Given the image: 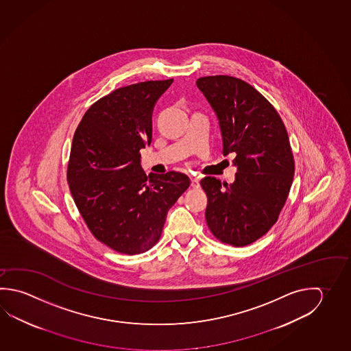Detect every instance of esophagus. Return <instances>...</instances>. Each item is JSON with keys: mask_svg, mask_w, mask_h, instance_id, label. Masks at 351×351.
Wrapping results in <instances>:
<instances>
[{"mask_svg": "<svg viewBox=\"0 0 351 351\" xmlns=\"http://www.w3.org/2000/svg\"><path fill=\"white\" fill-rule=\"evenodd\" d=\"M191 185L193 188H199V179L197 177H191Z\"/></svg>", "mask_w": 351, "mask_h": 351, "instance_id": "1", "label": "esophagus"}]
</instances>
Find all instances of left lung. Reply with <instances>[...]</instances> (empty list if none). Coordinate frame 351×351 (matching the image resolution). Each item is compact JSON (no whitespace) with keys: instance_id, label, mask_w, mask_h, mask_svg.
<instances>
[{"instance_id":"left-lung-1","label":"left lung","mask_w":351,"mask_h":351,"mask_svg":"<svg viewBox=\"0 0 351 351\" xmlns=\"http://www.w3.org/2000/svg\"><path fill=\"white\" fill-rule=\"evenodd\" d=\"M197 86L215 111L223 156L234 153L235 182L200 180L213 235L236 247L255 243L274 226L293 182L287 130L276 108L250 84L229 75L199 77Z\"/></svg>"}]
</instances>
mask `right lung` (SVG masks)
I'll return each instance as SVG.
<instances>
[{
	"label": "right lung",
	"mask_w": 351,
	"mask_h": 351,
	"mask_svg": "<svg viewBox=\"0 0 351 351\" xmlns=\"http://www.w3.org/2000/svg\"><path fill=\"white\" fill-rule=\"evenodd\" d=\"M173 79L116 89L94 102L74 134L66 179L91 234L120 254L160 240L167 213L189 185L179 172L147 177L141 148L152 142L153 108Z\"/></svg>",
	"instance_id": "right-lung-1"
}]
</instances>
